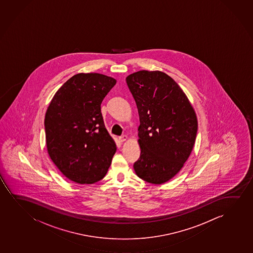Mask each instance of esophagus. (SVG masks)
<instances>
[{
    "label": "esophagus",
    "mask_w": 253,
    "mask_h": 253,
    "mask_svg": "<svg viewBox=\"0 0 253 253\" xmlns=\"http://www.w3.org/2000/svg\"><path fill=\"white\" fill-rule=\"evenodd\" d=\"M127 139H128V136H127V135H121V136H119V141L121 142H125Z\"/></svg>",
    "instance_id": "esophagus-1"
}]
</instances>
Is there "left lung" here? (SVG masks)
Masks as SVG:
<instances>
[{"label":"left lung","mask_w":253,"mask_h":253,"mask_svg":"<svg viewBox=\"0 0 253 253\" xmlns=\"http://www.w3.org/2000/svg\"><path fill=\"white\" fill-rule=\"evenodd\" d=\"M138 110L139 159L136 175L149 183H165L176 174L194 148L198 122L178 84L160 71H139L126 78Z\"/></svg>","instance_id":"obj_1"}]
</instances>
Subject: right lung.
<instances>
[{
    "mask_svg": "<svg viewBox=\"0 0 253 253\" xmlns=\"http://www.w3.org/2000/svg\"><path fill=\"white\" fill-rule=\"evenodd\" d=\"M116 83L100 73L76 74L59 88L45 112L49 156L76 183H95L111 166L117 147L104 126L101 104Z\"/></svg>",
    "mask_w": 253,
    "mask_h": 253,
    "instance_id": "right-lung-1",
    "label": "right lung"
}]
</instances>
